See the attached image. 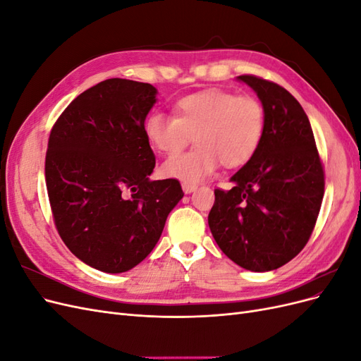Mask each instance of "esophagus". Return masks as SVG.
<instances>
[{
  "instance_id": "1",
  "label": "esophagus",
  "mask_w": 361,
  "mask_h": 361,
  "mask_svg": "<svg viewBox=\"0 0 361 361\" xmlns=\"http://www.w3.org/2000/svg\"><path fill=\"white\" fill-rule=\"evenodd\" d=\"M195 188H197V187H195V185H192V183H187V182L182 183V190H183V192H185V194H191V192H194V191H195Z\"/></svg>"
}]
</instances>
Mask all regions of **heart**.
Here are the masks:
<instances>
[{
	"mask_svg": "<svg viewBox=\"0 0 361 361\" xmlns=\"http://www.w3.org/2000/svg\"><path fill=\"white\" fill-rule=\"evenodd\" d=\"M265 110L253 96L226 90H203L183 96L174 105V117L154 113L145 120V135L159 154L173 157L162 173L187 183L200 182L218 169L247 164L265 134ZM194 135L198 147L174 157Z\"/></svg>",
	"mask_w": 361,
	"mask_h": 361,
	"instance_id": "heart-1",
	"label": "heart"
}]
</instances>
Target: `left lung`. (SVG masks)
<instances>
[{"mask_svg": "<svg viewBox=\"0 0 361 361\" xmlns=\"http://www.w3.org/2000/svg\"><path fill=\"white\" fill-rule=\"evenodd\" d=\"M265 110V134L207 216L223 253L248 271L288 264L307 244L324 197V170L307 114L276 82L241 75Z\"/></svg>", "mask_w": 361, "mask_h": 361, "instance_id": "8db88e82", "label": "left lung"}]
</instances>
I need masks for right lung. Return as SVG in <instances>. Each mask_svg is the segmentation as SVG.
<instances>
[{"mask_svg": "<svg viewBox=\"0 0 361 361\" xmlns=\"http://www.w3.org/2000/svg\"><path fill=\"white\" fill-rule=\"evenodd\" d=\"M152 84L122 78L90 87L54 125L45 161L57 231L85 265L120 274L145 260L183 197L176 179L150 180L155 155L145 120Z\"/></svg>", "mask_w": 361, "mask_h": 361, "instance_id": "right-lung-1", "label": "right lung"}]
</instances>
